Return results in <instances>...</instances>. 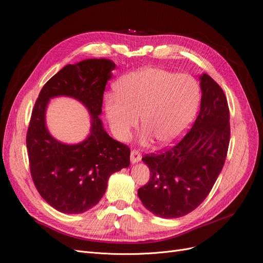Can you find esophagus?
Returning <instances> with one entry per match:
<instances>
[{"label": "esophagus", "mask_w": 263, "mask_h": 263, "mask_svg": "<svg viewBox=\"0 0 263 263\" xmlns=\"http://www.w3.org/2000/svg\"><path fill=\"white\" fill-rule=\"evenodd\" d=\"M141 160V153L138 150H132L130 152V161L133 164L138 163Z\"/></svg>", "instance_id": "1"}]
</instances>
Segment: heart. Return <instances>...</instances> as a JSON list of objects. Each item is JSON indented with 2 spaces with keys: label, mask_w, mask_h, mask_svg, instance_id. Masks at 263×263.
<instances>
[{
  "label": "heart",
  "mask_w": 263,
  "mask_h": 263,
  "mask_svg": "<svg viewBox=\"0 0 263 263\" xmlns=\"http://www.w3.org/2000/svg\"><path fill=\"white\" fill-rule=\"evenodd\" d=\"M117 95L106 98V114L115 137L124 140L141 115L144 136L170 144L189 127L197 111L201 89L194 78L161 68H144L122 77Z\"/></svg>",
  "instance_id": "obj_1"
}]
</instances>
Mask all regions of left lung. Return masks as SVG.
Here are the masks:
<instances>
[{
    "mask_svg": "<svg viewBox=\"0 0 263 263\" xmlns=\"http://www.w3.org/2000/svg\"><path fill=\"white\" fill-rule=\"evenodd\" d=\"M201 109L172 148L146 154L150 179L138 190L144 207L162 218H179L201 205L222 171L230 142V111L222 88L201 76Z\"/></svg>",
    "mask_w": 263,
    "mask_h": 263,
    "instance_id": "8db88e82",
    "label": "left lung"
}]
</instances>
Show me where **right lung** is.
<instances>
[{
  "label": "right lung",
  "instance_id": "1",
  "mask_svg": "<svg viewBox=\"0 0 263 263\" xmlns=\"http://www.w3.org/2000/svg\"><path fill=\"white\" fill-rule=\"evenodd\" d=\"M114 69V62L104 58L67 65L46 82L35 101L27 133L31 177L40 195L58 212H87L106 192L109 177L129 166V148L111 138L99 119ZM58 96L76 98L88 108L92 127L84 142L65 145L48 133L46 107Z\"/></svg>",
  "mask_w": 263,
  "mask_h": 263
}]
</instances>
